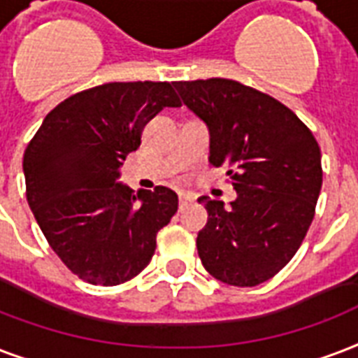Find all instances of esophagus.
<instances>
[{
	"label": "esophagus",
	"mask_w": 358,
	"mask_h": 358,
	"mask_svg": "<svg viewBox=\"0 0 358 358\" xmlns=\"http://www.w3.org/2000/svg\"><path fill=\"white\" fill-rule=\"evenodd\" d=\"M192 196H188V194H179V209H182V207H187L190 201H192Z\"/></svg>",
	"instance_id": "esophagus-1"
}]
</instances>
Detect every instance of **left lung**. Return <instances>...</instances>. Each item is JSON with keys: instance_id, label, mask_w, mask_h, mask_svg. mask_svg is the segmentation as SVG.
I'll list each match as a JSON object with an SVG mask.
<instances>
[{"instance_id": "obj_1", "label": "left lung", "mask_w": 358, "mask_h": 358, "mask_svg": "<svg viewBox=\"0 0 358 358\" xmlns=\"http://www.w3.org/2000/svg\"><path fill=\"white\" fill-rule=\"evenodd\" d=\"M173 85L209 130V162L228 168L237 192L229 205L198 199L209 215L196 239L199 259L224 284H262L289 263L314 220L320 145L289 108L235 80Z\"/></svg>"}]
</instances>
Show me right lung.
Listing matches in <instances>:
<instances>
[{"instance_id":"right-lung-1","label":"right lung","mask_w":358,"mask_h":358,"mask_svg":"<svg viewBox=\"0 0 358 358\" xmlns=\"http://www.w3.org/2000/svg\"><path fill=\"white\" fill-rule=\"evenodd\" d=\"M181 102L168 82H112L69 96L44 117L24 153L26 196L38 228L80 278L117 285L148 267L157 234L177 213L166 187L119 182L143 127Z\"/></svg>"}]
</instances>
